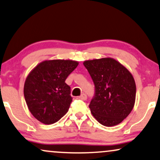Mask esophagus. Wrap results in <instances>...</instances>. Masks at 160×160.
Listing matches in <instances>:
<instances>
[{"label":"esophagus","instance_id":"1","mask_svg":"<svg viewBox=\"0 0 160 160\" xmlns=\"http://www.w3.org/2000/svg\"><path fill=\"white\" fill-rule=\"evenodd\" d=\"M78 98L82 100H84V101L87 100V98H88V97H87V96L85 95V94H82V95H81Z\"/></svg>","mask_w":160,"mask_h":160}]
</instances>
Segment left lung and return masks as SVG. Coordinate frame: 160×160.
Masks as SVG:
<instances>
[{
	"instance_id": "left-lung-1",
	"label": "left lung",
	"mask_w": 160,
	"mask_h": 160,
	"mask_svg": "<svg viewBox=\"0 0 160 160\" xmlns=\"http://www.w3.org/2000/svg\"><path fill=\"white\" fill-rule=\"evenodd\" d=\"M95 84V96L89 108L92 115L107 127L119 125L133 110L136 83L131 72L112 58L84 62Z\"/></svg>"
}]
</instances>
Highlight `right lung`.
I'll return each mask as SVG.
<instances>
[{"instance_id": "right-lung-1", "label": "right lung", "mask_w": 160, "mask_h": 160, "mask_svg": "<svg viewBox=\"0 0 160 160\" xmlns=\"http://www.w3.org/2000/svg\"><path fill=\"white\" fill-rule=\"evenodd\" d=\"M78 65V62L72 60H45L28 74L23 87L25 101L41 123L53 124L68 113L72 97L65 80Z\"/></svg>"}]
</instances>
